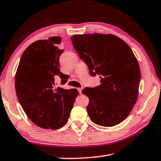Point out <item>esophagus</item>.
<instances>
[{"label": "esophagus", "mask_w": 161, "mask_h": 161, "mask_svg": "<svg viewBox=\"0 0 161 161\" xmlns=\"http://www.w3.org/2000/svg\"><path fill=\"white\" fill-rule=\"evenodd\" d=\"M77 90H78V92H79V93L81 94V92H82V88H78Z\"/></svg>", "instance_id": "esophagus-1"}]
</instances>
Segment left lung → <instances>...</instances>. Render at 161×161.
Listing matches in <instances>:
<instances>
[{
    "instance_id": "8db88e82",
    "label": "left lung",
    "mask_w": 161,
    "mask_h": 161,
    "mask_svg": "<svg viewBox=\"0 0 161 161\" xmlns=\"http://www.w3.org/2000/svg\"><path fill=\"white\" fill-rule=\"evenodd\" d=\"M71 40L89 73L101 78L99 86L82 91L89 97L86 111L91 120L106 127L121 123L138 96L141 71L132 50L111 34L75 35Z\"/></svg>"
}]
</instances>
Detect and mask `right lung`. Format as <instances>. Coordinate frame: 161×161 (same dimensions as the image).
<instances>
[{"mask_svg":"<svg viewBox=\"0 0 161 161\" xmlns=\"http://www.w3.org/2000/svg\"><path fill=\"white\" fill-rule=\"evenodd\" d=\"M60 37H50L30 45L24 51L15 77L16 94L28 118L45 129H58L66 124L79 92L76 89H54L63 50ZM64 80H62L63 83Z\"/></svg>","mask_w":161,"mask_h":161,"instance_id":"right-lung-1","label":"right lung"}]
</instances>
